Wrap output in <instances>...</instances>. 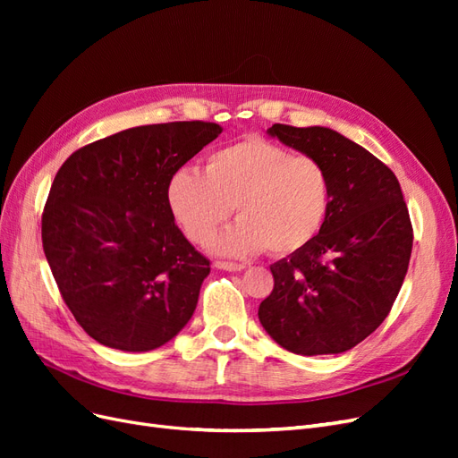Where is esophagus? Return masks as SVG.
<instances>
[{
    "instance_id": "obj_1",
    "label": "esophagus",
    "mask_w": 458,
    "mask_h": 458,
    "mask_svg": "<svg viewBox=\"0 0 458 458\" xmlns=\"http://www.w3.org/2000/svg\"><path fill=\"white\" fill-rule=\"evenodd\" d=\"M216 267L224 269V271H242L246 266L244 263H237V261H217Z\"/></svg>"
}]
</instances>
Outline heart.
I'll use <instances>...</instances> for the list:
<instances>
[{
  "label": "heart",
  "mask_w": 458,
  "mask_h": 458,
  "mask_svg": "<svg viewBox=\"0 0 458 458\" xmlns=\"http://www.w3.org/2000/svg\"><path fill=\"white\" fill-rule=\"evenodd\" d=\"M330 200L332 179L321 160L258 135L216 148L204 172L182 168L168 183L174 219L195 244L210 242L237 208L239 224L216 242L231 256L303 250L321 233Z\"/></svg>",
  "instance_id": "heart-1"
}]
</instances>
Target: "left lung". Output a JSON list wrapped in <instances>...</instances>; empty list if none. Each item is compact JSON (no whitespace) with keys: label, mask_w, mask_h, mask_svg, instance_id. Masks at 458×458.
<instances>
[{"label":"left lung","mask_w":458,"mask_h":458,"mask_svg":"<svg viewBox=\"0 0 458 458\" xmlns=\"http://www.w3.org/2000/svg\"><path fill=\"white\" fill-rule=\"evenodd\" d=\"M271 137L321 160L332 200L321 233L271 266L259 303L267 335L298 355L352 350L390 313L407 275L412 225L395 174L335 130L273 123Z\"/></svg>","instance_id":"1"}]
</instances>
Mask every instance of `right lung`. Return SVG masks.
Wrapping results in <instances>:
<instances>
[{"label":"right lung","mask_w":458,"mask_h":458,"mask_svg":"<svg viewBox=\"0 0 458 458\" xmlns=\"http://www.w3.org/2000/svg\"><path fill=\"white\" fill-rule=\"evenodd\" d=\"M219 133L200 120L130 128L78 148L55 175L41 242L64 303L93 340L157 350L195 313L210 259L174 224L168 183Z\"/></svg>","instance_id":"1"}]
</instances>
